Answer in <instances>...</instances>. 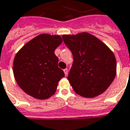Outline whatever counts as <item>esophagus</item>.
<instances>
[{"label": "esophagus", "instance_id": "obj_1", "mask_svg": "<svg viewBox=\"0 0 130 130\" xmlns=\"http://www.w3.org/2000/svg\"><path fill=\"white\" fill-rule=\"evenodd\" d=\"M63 72H64V73H65V76H67L68 74V70L66 68V69H65L64 70H63Z\"/></svg>", "mask_w": 130, "mask_h": 130}]
</instances>
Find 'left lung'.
I'll return each mask as SVG.
<instances>
[{"instance_id": "8db88e82", "label": "left lung", "mask_w": 130, "mask_h": 130, "mask_svg": "<svg viewBox=\"0 0 130 130\" xmlns=\"http://www.w3.org/2000/svg\"><path fill=\"white\" fill-rule=\"evenodd\" d=\"M73 55L68 79L81 96L94 98L106 91L116 77L114 53L103 41L87 32L62 35Z\"/></svg>"}]
</instances>
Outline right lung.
I'll list each match as a JSON object with an SVG mask.
<instances>
[{"label":"right lung","mask_w":130,"mask_h":130,"mask_svg":"<svg viewBox=\"0 0 130 130\" xmlns=\"http://www.w3.org/2000/svg\"><path fill=\"white\" fill-rule=\"evenodd\" d=\"M62 42L59 35L41 34L28 41L14 56L13 74L18 86L33 98L48 99L65 74L58 67L55 50Z\"/></svg>","instance_id":"right-lung-1"}]
</instances>
